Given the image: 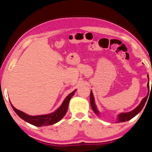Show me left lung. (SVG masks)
Listing matches in <instances>:
<instances>
[{"instance_id":"8db88e82","label":"left lung","mask_w":152,"mask_h":152,"mask_svg":"<svg viewBox=\"0 0 152 152\" xmlns=\"http://www.w3.org/2000/svg\"><path fill=\"white\" fill-rule=\"evenodd\" d=\"M148 78L149 79L148 75ZM148 82H149V81H148ZM148 87L149 88V84H148ZM148 96V94L145 98H143L142 101H141V102H140V104L137 106V107H136L134 110H132V111L129 112V113H120V114L118 115V120H117V123L127 121L132 119L133 117H134L135 116V115H137L138 113H140L141 110H142V109L144 107V105H145V104L146 101H147ZM90 101H91V105L92 110H93V111L95 113V114L99 115V111H98L96 105H95L93 94H92V91H91V94H90Z\"/></svg>"}]
</instances>
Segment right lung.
<instances>
[{"label": "right lung", "instance_id": "right-lung-1", "mask_svg": "<svg viewBox=\"0 0 152 152\" xmlns=\"http://www.w3.org/2000/svg\"><path fill=\"white\" fill-rule=\"evenodd\" d=\"M76 90L71 92L70 94L66 96V98L62 102L61 106L56 110L55 112L50 114L43 115H37V116H31V115H27L26 113L20 111V110L17 109L15 108L12 104H11L12 108L15 110V112L17 113L18 116L22 119H23L25 121L30 123L33 125L37 126V127H41V126H45V125H51L55 123H58V121L62 119L66 115L68 108V104L70 102L71 98L73 96V95L75 93Z\"/></svg>", "mask_w": 152, "mask_h": 152}]
</instances>
